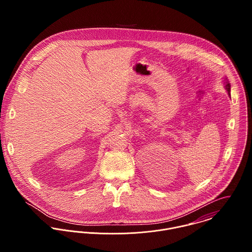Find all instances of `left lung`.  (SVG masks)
I'll use <instances>...</instances> for the list:
<instances>
[{"label":"left lung","mask_w":252,"mask_h":252,"mask_svg":"<svg viewBox=\"0 0 252 252\" xmlns=\"http://www.w3.org/2000/svg\"><path fill=\"white\" fill-rule=\"evenodd\" d=\"M225 88H226V90L228 91V94L230 95V89H231V85H230V83H229V81H228V79L225 77Z\"/></svg>","instance_id":"left-lung-1"}]
</instances>
